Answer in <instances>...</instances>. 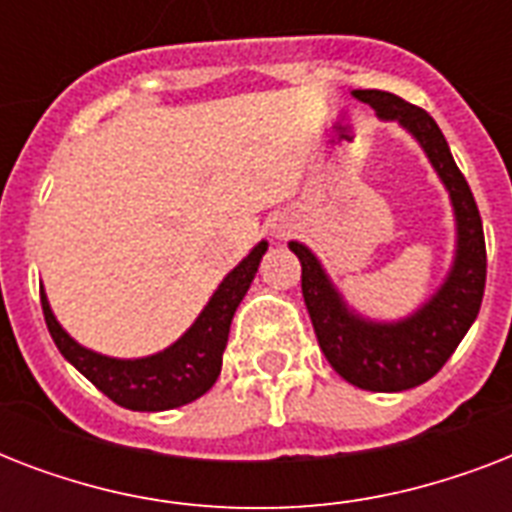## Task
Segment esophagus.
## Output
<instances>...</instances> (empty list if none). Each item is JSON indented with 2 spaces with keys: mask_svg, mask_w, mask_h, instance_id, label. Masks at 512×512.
Returning <instances> with one entry per match:
<instances>
[{
  "mask_svg": "<svg viewBox=\"0 0 512 512\" xmlns=\"http://www.w3.org/2000/svg\"><path fill=\"white\" fill-rule=\"evenodd\" d=\"M271 236L273 239H287V236H292V231H295V220L289 215H276L271 217Z\"/></svg>",
  "mask_w": 512,
  "mask_h": 512,
  "instance_id": "34e87169",
  "label": "esophagus"
}]
</instances>
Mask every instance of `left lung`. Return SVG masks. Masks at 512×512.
Returning a JSON list of instances; mask_svg holds the SVG:
<instances>
[{
  "mask_svg": "<svg viewBox=\"0 0 512 512\" xmlns=\"http://www.w3.org/2000/svg\"><path fill=\"white\" fill-rule=\"evenodd\" d=\"M382 122H396L428 156L449 193L454 215V257L436 292L401 319H372L348 305L324 263L303 241H289L303 265V297L324 356L342 380L372 393H398L428 382L468 335L484 300V225L468 180L454 164L433 116L393 92L356 90Z\"/></svg>",
  "mask_w": 512,
  "mask_h": 512,
  "instance_id": "obj_1",
  "label": "left lung"
}]
</instances>
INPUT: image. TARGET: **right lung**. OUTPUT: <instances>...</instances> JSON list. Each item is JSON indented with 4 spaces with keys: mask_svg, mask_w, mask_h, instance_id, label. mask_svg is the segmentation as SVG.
Masks as SVG:
<instances>
[{
    "mask_svg": "<svg viewBox=\"0 0 512 512\" xmlns=\"http://www.w3.org/2000/svg\"><path fill=\"white\" fill-rule=\"evenodd\" d=\"M268 252V241H257L249 255L233 268L220 287L212 292L209 303L201 308L191 327L159 353L140 358H116L84 348L68 335L55 319L47 292L42 287V311L52 340L68 364L76 366L111 401L132 412H167L191 404L204 396L220 377L223 353L228 345L233 313L255 281L260 260Z\"/></svg>",
    "mask_w": 512,
    "mask_h": 512,
    "instance_id": "obj_1",
    "label": "right lung"
}]
</instances>
